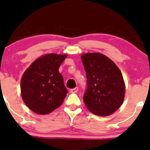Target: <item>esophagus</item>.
<instances>
[{"mask_svg":"<svg viewBox=\"0 0 150 150\" xmlns=\"http://www.w3.org/2000/svg\"><path fill=\"white\" fill-rule=\"evenodd\" d=\"M78 89H79L78 87H75V88L71 89H70V92H71V93H76V92H77V91H78Z\"/></svg>","mask_w":150,"mask_h":150,"instance_id":"obj_1","label":"esophagus"}]
</instances>
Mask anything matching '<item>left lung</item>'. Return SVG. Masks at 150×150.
Listing matches in <instances>:
<instances>
[{"label": "left lung", "mask_w": 150, "mask_h": 150, "mask_svg": "<svg viewBox=\"0 0 150 150\" xmlns=\"http://www.w3.org/2000/svg\"><path fill=\"white\" fill-rule=\"evenodd\" d=\"M87 87L83 100L89 111L100 116L116 111L123 104L125 86L121 72L107 56L100 53L81 56Z\"/></svg>", "instance_id": "1"}]
</instances>
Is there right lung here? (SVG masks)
I'll return each instance as SVG.
<instances>
[{"instance_id": "add662e5", "label": "right lung", "mask_w": 150, "mask_h": 150, "mask_svg": "<svg viewBox=\"0 0 150 150\" xmlns=\"http://www.w3.org/2000/svg\"><path fill=\"white\" fill-rule=\"evenodd\" d=\"M66 57V54H45L25 71L20 82L21 96L31 111L49 114L63 104L68 90L58 69Z\"/></svg>"}]
</instances>
